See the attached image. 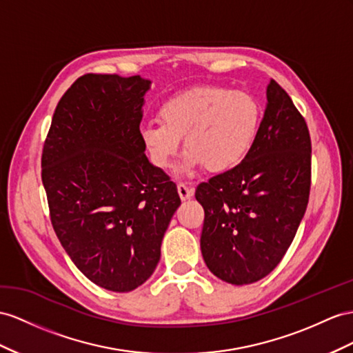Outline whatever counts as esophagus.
Listing matches in <instances>:
<instances>
[{
    "label": "esophagus",
    "mask_w": 353,
    "mask_h": 353,
    "mask_svg": "<svg viewBox=\"0 0 353 353\" xmlns=\"http://www.w3.org/2000/svg\"><path fill=\"white\" fill-rule=\"evenodd\" d=\"M177 192H179L180 198H182L183 201H185V200H189V198H191V196L194 195V186L188 185V183H185V182H180V183L177 185Z\"/></svg>",
    "instance_id": "34e87169"
}]
</instances>
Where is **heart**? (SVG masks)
Wrapping results in <instances>:
<instances>
[{"label": "heart", "instance_id": "1", "mask_svg": "<svg viewBox=\"0 0 353 353\" xmlns=\"http://www.w3.org/2000/svg\"><path fill=\"white\" fill-rule=\"evenodd\" d=\"M159 119L141 125L140 137L152 164L165 170L186 148L182 173L205 168L223 173L252 150L261 126V107L243 90L200 86L180 92L159 107Z\"/></svg>", "mask_w": 353, "mask_h": 353}]
</instances>
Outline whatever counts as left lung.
I'll return each mask as SVG.
<instances>
[{
	"instance_id": "8db88e82",
	"label": "left lung",
	"mask_w": 353,
	"mask_h": 353,
	"mask_svg": "<svg viewBox=\"0 0 353 353\" xmlns=\"http://www.w3.org/2000/svg\"><path fill=\"white\" fill-rule=\"evenodd\" d=\"M312 141L291 97L271 79L254 148L230 171L196 186L204 209L201 254L223 282L249 285L273 271L307 209Z\"/></svg>"
}]
</instances>
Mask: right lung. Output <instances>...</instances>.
Returning <instances> with one entry per match:
<instances>
[{
    "mask_svg": "<svg viewBox=\"0 0 353 353\" xmlns=\"http://www.w3.org/2000/svg\"><path fill=\"white\" fill-rule=\"evenodd\" d=\"M140 76L85 74L62 95L43 146L52 227L82 273L130 292L152 276L180 205L177 186L144 155Z\"/></svg>",
    "mask_w": 353,
    "mask_h": 353,
    "instance_id": "add662e5",
    "label": "right lung"
}]
</instances>
